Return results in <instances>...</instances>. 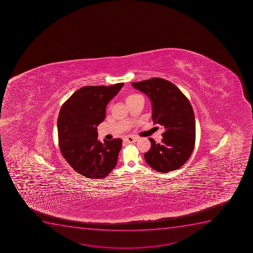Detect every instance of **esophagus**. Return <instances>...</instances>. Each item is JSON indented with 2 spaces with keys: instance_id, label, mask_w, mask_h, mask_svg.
Here are the masks:
<instances>
[{
  "instance_id": "34e87169",
  "label": "esophagus",
  "mask_w": 253,
  "mask_h": 253,
  "mask_svg": "<svg viewBox=\"0 0 253 253\" xmlns=\"http://www.w3.org/2000/svg\"><path fill=\"white\" fill-rule=\"evenodd\" d=\"M125 142H127L128 143H135L136 141L138 140V138L136 137H133V136H128L125 138Z\"/></svg>"
}]
</instances>
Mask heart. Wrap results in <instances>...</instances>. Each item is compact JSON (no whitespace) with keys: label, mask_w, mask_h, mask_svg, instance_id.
<instances>
[{"label":"heart","mask_w":253,"mask_h":253,"mask_svg":"<svg viewBox=\"0 0 253 253\" xmlns=\"http://www.w3.org/2000/svg\"><path fill=\"white\" fill-rule=\"evenodd\" d=\"M138 96H141L140 95H138V94H130V95H128L127 97H126V102L128 101V100H132V99H134V98L138 97Z\"/></svg>","instance_id":"1"}]
</instances>
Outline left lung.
Returning <instances> with one entry per match:
<instances>
[{"instance_id":"8db88e82","label":"left lung","mask_w":253,"mask_h":253,"mask_svg":"<svg viewBox=\"0 0 253 253\" xmlns=\"http://www.w3.org/2000/svg\"><path fill=\"white\" fill-rule=\"evenodd\" d=\"M132 85L149 97L153 121L164 130L162 143L149 138L151 148L144 153L146 163L158 172L179 169L195 148V114L190 101L179 88L163 78L132 83Z\"/></svg>"}]
</instances>
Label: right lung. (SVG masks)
<instances>
[{
	"mask_svg": "<svg viewBox=\"0 0 253 253\" xmlns=\"http://www.w3.org/2000/svg\"><path fill=\"white\" fill-rule=\"evenodd\" d=\"M123 85L83 86L61 107L58 118L61 153L68 164L85 177L102 179L117 164L122 139L101 143L97 139V126L105 120L108 103Z\"/></svg>",
	"mask_w": 253,
	"mask_h": 253,
	"instance_id": "obj_1",
	"label": "right lung"
}]
</instances>
